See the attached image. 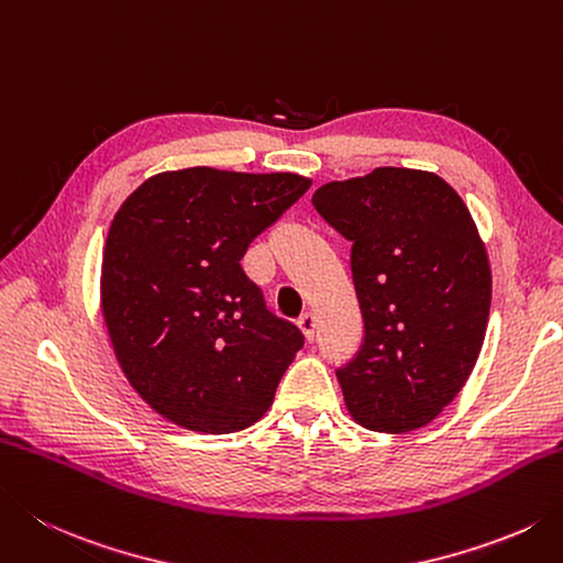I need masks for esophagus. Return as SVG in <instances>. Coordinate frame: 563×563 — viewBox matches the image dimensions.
I'll return each instance as SVG.
<instances>
[{
	"label": "esophagus",
	"mask_w": 563,
	"mask_h": 563,
	"mask_svg": "<svg viewBox=\"0 0 563 563\" xmlns=\"http://www.w3.org/2000/svg\"><path fill=\"white\" fill-rule=\"evenodd\" d=\"M297 327L302 329V334L307 336V341L314 339V329H317V319L312 312H302L300 319H297Z\"/></svg>",
	"instance_id": "34e87169"
}]
</instances>
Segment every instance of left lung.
<instances>
[{"label":"left lung","instance_id":"8db88e82","mask_svg":"<svg viewBox=\"0 0 563 563\" xmlns=\"http://www.w3.org/2000/svg\"><path fill=\"white\" fill-rule=\"evenodd\" d=\"M351 241L361 346L336 378L373 432H412L444 410L476 366L490 314L488 253L468 207L434 173L376 168L312 195Z\"/></svg>","mask_w":563,"mask_h":563}]
</instances>
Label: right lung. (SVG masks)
I'll return each instance as SVG.
<instances>
[{"label": "right lung", "instance_id": "add662e5", "mask_svg": "<svg viewBox=\"0 0 563 563\" xmlns=\"http://www.w3.org/2000/svg\"><path fill=\"white\" fill-rule=\"evenodd\" d=\"M307 190L295 173L185 168L121 205L102 312L121 371L165 420L229 434L266 415L305 336L268 310L241 258Z\"/></svg>", "mask_w": 563, "mask_h": 563}]
</instances>
